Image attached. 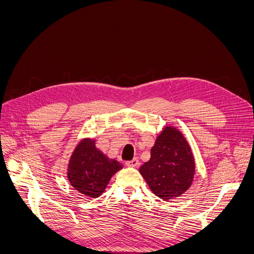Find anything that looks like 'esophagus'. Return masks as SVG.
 I'll use <instances>...</instances> for the list:
<instances>
[{
    "instance_id": "esophagus-1",
    "label": "esophagus",
    "mask_w": 254,
    "mask_h": 254,
    "mask_svg": "<svg viewBox=\"0 0 254 254\" xmlns=\"http://www.w3.org/2000/svg\"><path fill=\"white\" fill-rule=\"evenodd\" d=\"M126 165L130 166V167H135V166L139 165V160L134 158V159L130 160V161H126Z\"/></svg>"
}]
</instances>
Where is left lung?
<instances>
[{"instance_id":"1","label":"left lung","mask_w":254,"mask_h":254,"mask_svg":"<svg viewBox=\"0 0 254 254\" xmlns=\"http://www.w3.org/2000/svg\"><path fill=\"white\" fill-rule=\"evenodd\" d=\"M140 173L158 197L170 200L183 194L191 184L195 173L194 158L183 135L166 127L150 150V160Z\"/></svg>"}]
</instances>
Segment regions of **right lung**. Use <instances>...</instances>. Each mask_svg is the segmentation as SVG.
I'll return each instance as SVG.
<instances>
[{
    "instance_id": "right-lung-1",
    "label": "right lung",
    "mask_w": 254,
    "mask_h": 254,
    "mask_svg": "<svg viewBox=\"0 0 254 254\" xmlns=\"http://www.w3.org/2000/svg\"><path fill=\"white\" fill-rule=\"evenodd\" d=\"M122 164L110 160L95 147L92 140H83L74 150L68 163L67 178L72 187L89 197H98Z\"/></svg>"
}]
</instances>
